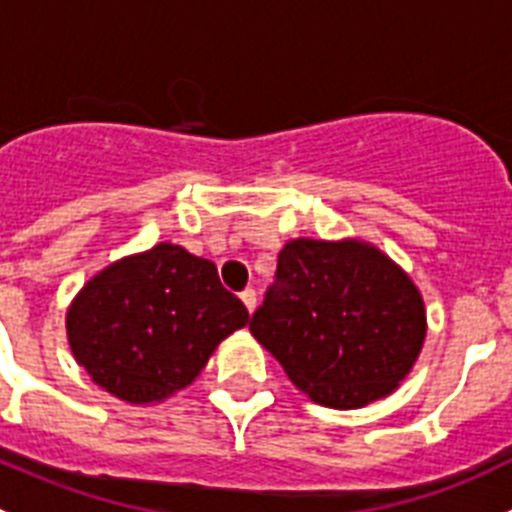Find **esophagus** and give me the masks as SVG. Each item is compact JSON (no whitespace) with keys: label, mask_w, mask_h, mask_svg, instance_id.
Wrapping results in <instances>:
<instances>
[{"label":"esophagus","mask_w":512,"mask_h":512,"mask_svg":"<svg viewBox=\"0 0 512 512\" xmlns=\"http://www.w3.org/2000/svg\"><path fill=\"white\" fill-rule=\"evenodd\" d=\"M239 298H242V303H245L247 306V311H255L257 308V293H255V288H247V290H242V293H239Z\"/></svg>","instance_id":"1"}]
</instances>
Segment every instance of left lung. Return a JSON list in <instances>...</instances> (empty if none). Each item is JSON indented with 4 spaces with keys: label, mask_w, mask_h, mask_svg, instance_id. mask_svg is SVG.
Wrapping results in <instances>:
<instances>
[{
    "label": "left lung",
    "mask_w": 512,
    "mask_h": 512,
    "mask_svg": "<svg viewBox=\"0 0 512 512\" xmlns=\"http://www.w3.org/2000/svg\"><path fill=\"white\" fill-rule=\"evenodd\" d=\"M250 331L313 403L362 408L393 393L426 339L413 280L377 247L290 239Z\"/></svg>",
    "instance_id": "left-lung-1"
}]
</instances>
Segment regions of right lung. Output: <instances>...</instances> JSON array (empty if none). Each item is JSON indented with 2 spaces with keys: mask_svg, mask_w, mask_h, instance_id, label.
Instances as JSON below:
<instances>
[{
  "mask_svg": "<svg viewBox=\"0 0 512 512\" xmlns=\"http://www.w3.org/2000/svg\"><path fill=\"white\" fill-rule=\"evenodd\" d=\"M247 321L214 262L170 242L104 267L66 313L78 365L99 388L137 405L191 385L219 342Z\"/></svg>",
  "mask_w": 512,
  "mask_h": 512,
  "instance_id": "add662e5",
  "label": "right lung"
}]
</instances>
